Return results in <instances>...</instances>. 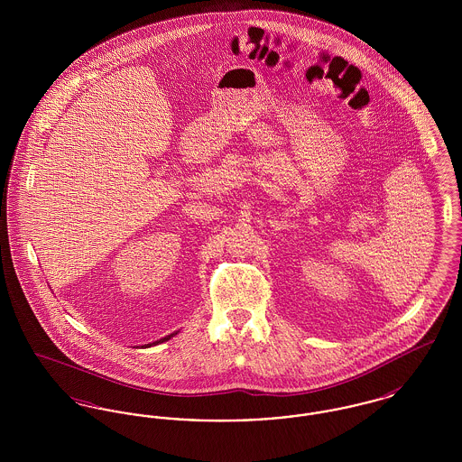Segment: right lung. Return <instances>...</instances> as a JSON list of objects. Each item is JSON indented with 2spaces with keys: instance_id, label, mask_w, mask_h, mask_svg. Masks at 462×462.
I'll return each instance as SVG.
<instances>
[{
  "instance_id": "right-lung-1",
  "label": "right lung",
  "mask_w": 462,
  "mask_h": 462,
  "mask_svg": "<svg viewBox=\"0 0 462 462\" xmlns=\"http://www.w3.org/2000/svg\"><path fill=\"white\" fill-rule=\"evenodd\" d=\"M175 334H170V336H166V337H162V339H159V341H155V343H151V345H147V346H155V345H159V343H164V341H168L170 337H173Z\"/></svg>"
}]
</instances>
